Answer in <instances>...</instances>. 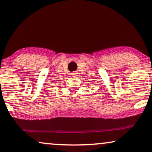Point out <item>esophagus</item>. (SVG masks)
Masks as SVG:
<instances>
[{"label":"esophagus","mask_w":152,"mask_h":152,"mask_svg":"<svg viewBox=\"0 0 152 152\" xmlns=\"http://www.w3.org/2000/svg\"><path fill=\"white\" fill-rule=\"evenodd\" d=\"M71 75H72V76H73V77H76V76H77V72H72V73H71Z\"/></svg>","instance_id":"34e87169"}]
</instances>
